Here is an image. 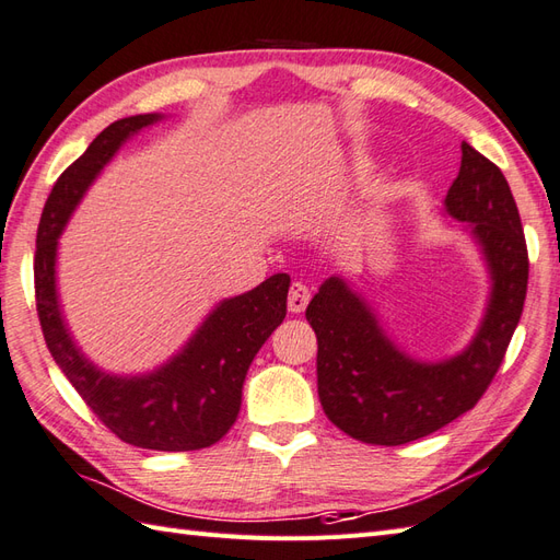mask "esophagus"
<instances>
[{
    "instance_id": "34e87169",
    "label": "esophagus",
    "mask_w": 560,
    "mask_h": 560,
    "mask_svg": "<svg viewBox=\"0 0 560 560\" xmlns=\"http://www.w3.org/2000/svg\"><path fill=\"white\" fill-rule=\"evenodd\" d=\"M311 302V290L304 282H292L290 284V296H288V306L292 313H302Z\"/></svg>"
}]
</instances>
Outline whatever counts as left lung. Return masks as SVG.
<instances>
[{"instance_id": "left-lung-1", "label": "left lung", "mask_w": 560, "mask_h": 560, "mask_svg": "<svg viewBox=\"0 0 560 560\" xmlns=\"http://www.w3.org/2000/svg\"><path fill=\"white\" fill-rule=\"evenodd\" d=\"M460 171L444 199L468 223L492 268V302L472 345L444 363H416L385 339L339 278L320 284L306 320L318 337V397L349 438L399 446L448 425L482 399L523 316L529 258L515 199L497 163L463 142Z\"/></svg>"}]
</instances>
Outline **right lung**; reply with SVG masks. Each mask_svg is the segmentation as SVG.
I'll list each match as a JSON object with an SVG mask.
<instances>
[{"label": "right lung", "instance_id": "right-lung-1", "mask_svg": "<svg viewBox=\"0 0 560 560\" xmlns=\"http://www.w3.org/2000/svg\"><path fill=\"white\" fill-rule=\"evenodd\" d=\"M156 116H130L102 130L51 187L37 225L35 304L47 349L90 411L120 442L154 452H197L235 425L242 385L256 351L288 313L290 276L278 272L228 299L177 357L147 377H112L88 363L68 337L54 290L57 237L104 163L130 132Z\"/></svg>", "mask_w": 560, "mask_h": 560}]
</instances>
